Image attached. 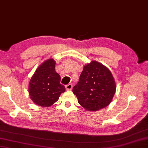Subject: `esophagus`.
<instances>
[{"mask_svg":"<svg viewBox=\"0 0 148 148\" xmlns=\"http://www.w3.org/2000/svg\"><path fill=\"white\" fill-rule=\"evenodd\" d=\"M65 88L67 90H71L72 88V84H68L65 85Z\"/></svg>","mask_w":148,"mask_h":148,"instance_id":"esophagus-1","label":"esophagus"}]
</instances>
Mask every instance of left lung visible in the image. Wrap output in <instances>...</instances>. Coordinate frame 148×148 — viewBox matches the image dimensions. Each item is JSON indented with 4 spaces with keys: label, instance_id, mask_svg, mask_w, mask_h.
Listing matches in <instances>:
<instances>
[{
    "label": "left lung",
    "instance_id": "1",
    "mask_svg": "<svg viewBox=\"0 0 148 148\" xmlns=\"http://www.w3.org/2000/svg\"><path fill=\"white\" fill-rule=\"evenodd\" d=\"M116 89L111 71L101 63L93 60L84 66L79 82L73 87L72 92L84 109L97 111L111 102Z\"/></svg>",
    "mask_w": 148,
    "mask_h": 148
}]
</instances>
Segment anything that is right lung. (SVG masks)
<instances>
[{"label": "right lung", "instance_id": "add662e5", "mask_svg": "<svg viewBox=\"0 0 148 148\" xmlns=\"http://www.w3.org/2000/svg\"><path fill=\"white\" fill-rule=\"evenodd\" d=\"M56 62L46 60L37 68L29 82L31 100L39 106L48 108L58 100L65 88L60 84V76L55 71Z\"/></svg>", "mask_w": 148, "mask_h": 148}]
</instances>
